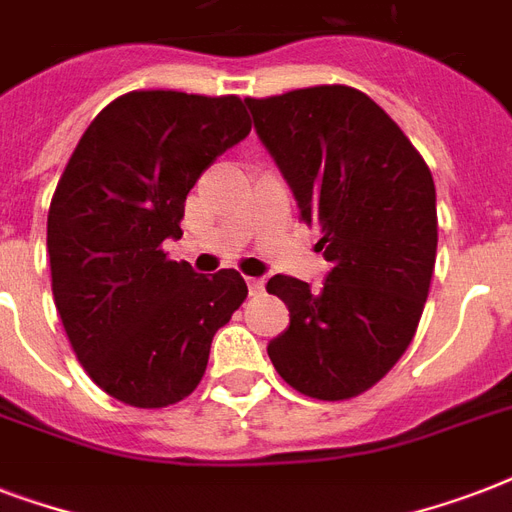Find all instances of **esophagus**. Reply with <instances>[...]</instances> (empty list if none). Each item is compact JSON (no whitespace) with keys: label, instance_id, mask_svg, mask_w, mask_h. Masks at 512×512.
<instances>
[{"label":"esophagus","instance_id":"obj_1","mask_svg":"<svg viewBox=\"0 0 512 512\" xmlns=\"http://www.w3.org/2000/svg\"><path fill=\"white\" fill-rule=\"evenodd\" d=\"M247 287H249V292H252V295H263V292H265V281L263 279H252V276H249Z\"/></svg>","mask_w":512,"mask_h":512}]
</instances>
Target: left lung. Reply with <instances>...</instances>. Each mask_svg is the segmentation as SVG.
<instances>
[{
	"label": "left lung",
	"instance_id": "8db88e82",
	"mask_svg": "<svg viewBox=\"0 0 512 512\" xmlns=\"http://www.w3.org/2000/svg\"><path fill=\"white\" fill-rule=\"evenodd\" d=\"M247 106L332 263L319 292L284 273L265 284L289 308L268 356L303 396L345 401L380 382L417 332L438 247L433 175L356 87L319 84Z\"/></svg>",
	"mask_w": 512,
	"mask_h": 512
}]
</instances>
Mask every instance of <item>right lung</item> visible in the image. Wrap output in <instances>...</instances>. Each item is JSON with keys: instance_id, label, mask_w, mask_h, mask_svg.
Masks as SVG:
<instances>
[{"instance_id": "obj_1", "label": "right lung", "mask_w": 512, "mask_h": 512, "mask_svg": "<svg viewBox=\"0 0 512 512\" xmlns=\"http://www.w3.org/2000/svg\"><path fill=\"white\" fill-rule=\"evenodd\" d=\"M252 130L236 95L132 90L84 130L47 215L52 297L90 380L138 409L191 396L209 345L247 300L239 271L170 260L185 196Z\"/></svg>"}]
</instances>
